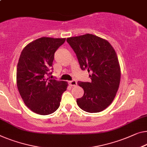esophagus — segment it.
<instances>
[{
	"label": "esophagus",
	"mask_w": 147,
	"mask_h": 147,
	"mask_svg": "<svg viewBox=\"0 0 147 147\" xmlns=\"http://www.w3.org/2000/svg\"><path fill=\"white\" fill-rule=\"evenodd\" d=\"M69 84L71 86H76V84H77V82H76V80H71V81H69Z\"/></svg>",
	"instance_id": "esophagus-1"
}]
</instances>
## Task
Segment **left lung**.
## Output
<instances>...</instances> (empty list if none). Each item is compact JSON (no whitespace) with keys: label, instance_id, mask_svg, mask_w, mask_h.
<instances>
[{"label":"left lung","instance_id":"left-lung-1","mask_svg":"<svg viewBox=\"0 0 147 147\" xmlns=\"http://www.w3.org/2000/svg\"><path fill=\"white\" fill-rule=\"evenodd\" d=\"M67 41L76 53L81 69L90 73V82H78L84 92L76 100L78 106L89 113L103 111L115 97L121 78L114 49L106 39L90 34L69 38Z\"/></svg>","mask_w":147,"mask_h":147}]
</instances>
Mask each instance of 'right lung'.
<instances>
[{
    "instance_id": "obj_1",
    "label": "right lung",
    "mask_w": 147,
    "mask_h": 147,
    "mask_svg": "<svg viewBox=\"0 0 147 147\" xmlns=\"http://www.w3.org/2000/svg\"><path fill=\"white\" fill-rule=\"evenodd\" d=\"M66 38H43L24 48L17 65V86L26 106L39 115L53 113L60 106L68 84L47 78L52 74L55 53ZM51 73H50V72Z\"/></svg>"
}]
</instances>
